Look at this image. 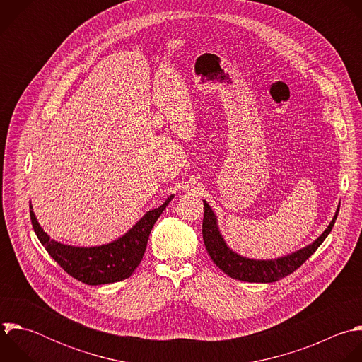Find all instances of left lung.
<instances>
[{
    "instance_id": "1",
    "label": "left lung",
    "mask_w": 362,
    "mask_h": 362,
    "mask_svg": "<svg viewBox=\"0 0 362 362\" xmlns=\"http://www.w3.org/2000/svg\"><path fill=\"white\" fill-rule=\"evenodd\" d=\"M338 211L339 208L337 209L328 228L311 245L282 258L257 261L241 257L227 247L226 241L223 240L218 231V227H216V218L211 206L206 204V201H204L202 238L205 248L214 264L231 278L247 282H274L293 274L317 251V248L324 243L327 235L331 233L338 216Z\"/></svg>"
}]
</instances>
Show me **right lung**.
I'll return each instance as SVG.
<instances>
[{"mask_svg":"<svg viewBox=\"0 0 362 362\" xmlns=\"http://www.w3.org/2000/svg\"><path fill=\"white\" fill-rule=\"evenodd\" d=\"M173 197L170 195L161 206L148 211L119 240L93 248H77L51 240L40 227L33 209H30V216L40 243L66 274L87 285H103L131 276L146 252L156 221Z\"/></svg>","mask_w":362,"mask_h":362,"instance_id":"1","label":"right lung"}]
</instances>
